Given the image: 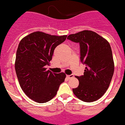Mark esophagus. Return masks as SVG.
<instances>
[{"label":"esophagus","instance_id":"34e87169","mask_svg":"<svg viewBox=\"0 0 125 125\" xmlns=\"http://www.w3.org/2000/svg\"><path fill=\"white\" fill-rule=\"evenodd\" d=\"M67 79H70V78H72L73 77V75H68L66 76Z\"/></svg>","mask_w":125,"mask_h":125}]
</instances>
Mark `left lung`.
<instances>
[{"label": "left lung", "mask_w": 125, "mask_h": 125, "mask_svg": "<svg viewBox=\"0 0 125 125\" xmlns=\"http://www.w3.org/2000/svg\"><path fill=\"white\" fill-rule=\"evenodd\" d=\"M67 39L79 43L80 61L86 66L83 75L76 76L79 85L72 89L73 94L84 102L95 101L106 92L114 75V62L110 44L91 31L71 34Z\"/></svg>", "instance_id": "left-lung-1"}]
</instances>
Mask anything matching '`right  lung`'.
Here are the masks:
<instances>
[{
  "label": "right lung",
  "mask_w": 125,
  "mask_h": 125,
  "mask_svg": "<svg viewBox=\"0 0 125 125\" xmlns=\"http://www.w3.org/2000/svg\"><path fill=\"white\" fill-rule=\"evenodd\" d=\"M67 35H52L37 31L24 37L16 51L15 71L22 91L32 100L39 103L49 101L64 82L63 72L47 71L54 49Z\"/></svg>",
  "instance_id": "obj_1"
}]
</instances>
